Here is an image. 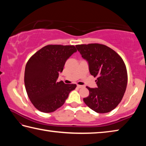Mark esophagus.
<instances>
[{"label":"esophagus","mask_w":146,"mask_h":146,"mask_svg":"<svg viewBox=\"0 0 146 146\" xmlns=\"http://www.w3.org/2000/svg\"><path fill=\"white\" fill-rule=\"evenodd\" d=\"M77 87H78V88H83V86H82V85H77Z\"/></svg>","instance_id":"obj_1"}]
</instances>
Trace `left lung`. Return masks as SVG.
<instances>
[{
	"label": "left lung",
	"mask_w": 146,
	"mask_h": 146,
	"mask_svg": "<svg viewBox=\"0 0 146 146\" xmlns=\"http://www.w3.org/2000/svg\"><path fill=\"white\" fill-rule=\"evenodd\" d=\"M82 58L88 63L89 71L98 88L88 86L89 96L83 99L89 108L97 113L113 110L121 103L126 91L127 74L123 60L106 45L90 43L76 45Z\"/></svg>",
	"instance_id": "obj_1"
}]
</instances>
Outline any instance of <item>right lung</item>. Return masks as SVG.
<instances>
[{
    "mask_svg": "<svg viewBox=\"0 0 146 146\" xmlns=\"http://www.w3.org/2000/svg\"><path fill=\"white\" fill-rule=\"evenodd\" d=\"M76 51L74 45H48L28 60L24 74L25 90L31 102L39 111H54L76 88V84H65L57 80L66 61Z\"/></svg>",
    "mask_w": 146,
    "mask_h": 146,
    "instance_id": "add662e5",
    "label": "right lung"
}]
</instances>
